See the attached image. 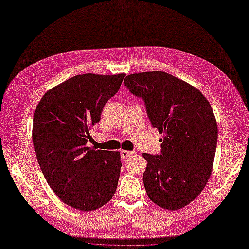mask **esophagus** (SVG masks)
I'll return each mask as SVG.
<instances>
[{"label":"esophagus","instance_id":"34e87169","mask_svg":"<svg viewBox=\"0 0 249 249\" xmlns=\"http://www.w3.org/2000/svg\"><path fill=\"white\" fill-rule=\"evenodd\" d=\"M121 158L122 159H127V158H129L131 155H133L134 154V152H130V151H125V150H122L121 151Z\"/></svg>","mask_w":249,"mask_h":249}]
</instances>
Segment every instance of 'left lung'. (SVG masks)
I'll list each match as a JSON object with an SVG mask.
<instances>
[{
	"instance_id": "8db88e82",
	"label": "left lung",
	"mask_w": 249,
	"mask_h": 249,
	"mask_svg": "<svg viewBox=\"0 0 249 249\" xmlns=\"http://www.w3.org/2000/svg\"><path fill=\"white\" fill-rule=\"evenodd\" d=\"M124 83L143 99L152 127L164 133L161 154H143L146 193L163 209H182L201 193L212 174L217 143L213 109L199 90L163 71L130 74Z\"/></svg>"
}]
</instances>
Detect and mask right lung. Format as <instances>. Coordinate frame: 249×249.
<instances>
[{
    "label": "right lung",
    "instance_id": "1",
    "mask_svg": "<svg viewBox=\"0 0 249 249\" xmlns=\"http://www.w3.org/2000/svg\"><path fill=\"white\" fill-rule=\"evenodd\" d=\"M124 73L73 76L52 88L37 104L33 143L48 184L67 206L90 212L114 196L120 153L87 147L89 130L100 121L105 103L121 86Z\"/></svg>",
    "mask_w": 249,
    "mask_h": 249
}]
</instances>
